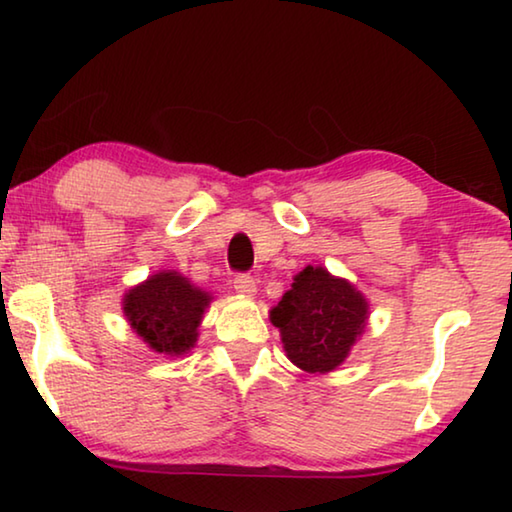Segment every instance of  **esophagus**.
I'll return each mask as SVG.
<instances>
[{"mask_svg": "<svg viewBox=\"0 0 512 512\" xmlns=\"http://www.w3.org/2000/svg\"><path fill=\"white\" fill-rule=\"evenodd\" d=\"M232 287H235L237 293H244V296H253V293L257 291V282H255L253 275L239 273V275H235V280H232Z\"/></svg>", "mask_w": 512, "mask_h": 512, "instance_id": "obj_1", "label": "esophagus"}]
</instances>
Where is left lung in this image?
Masks as SVG:
<instances>
[{"mask_svg": "<svg viewBox=\"0 0 512 512\" xmlns=\"http://www.w3.org/2000/svg\"><path fill=\"white\" fill-rule=\"evenodd\" d=\"M368 318V302L350 282L307 266L271 311L287 357L307 372L341 366Z\"/></svg>", "mask_w": 512, "mask_h": 512, "instance_id": "1", "label": "left lung"}]
</instances>
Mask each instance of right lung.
<instances>
[{"instance_id": "right-lung-1", "label": "right lung", "mask_w": 512, "mask_h": 512, "mask_svg": "<svg viewBox=\"0 0 512 512\" xmlns=\"http://www.w3.org/2000/svg\"><path fill=\"white\" fill-rule=\"evenodd\" d=\"M210 300L187 277L173 271L158 273L126 293L124 314L151 350L176 357L194 348L196 329Z\"/></svg>"}]
</instances>
